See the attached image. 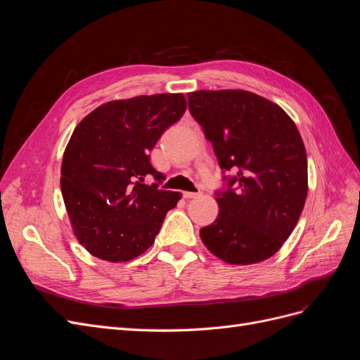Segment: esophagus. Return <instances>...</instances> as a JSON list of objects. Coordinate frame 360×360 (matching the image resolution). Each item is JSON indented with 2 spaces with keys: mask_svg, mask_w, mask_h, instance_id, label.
I'll return each mask as SVG.
<instances>
[{
  "mask_svg": "<svg viewBox=\"0 0 360 360\" xmlns=\"http://www.w3.org/2000/svg\"><path fill=\"white\" fill-rule=\"evenodd\" d=\"M200 195H201V192H184L183 197L186 198V200H192V198L200 197Z\"/></svg>",
  "mask_w": 360,
  "mask_h": 360,
  "instance_id": "esophagus-1",
  "label": "esophagus"
}]
</instances>
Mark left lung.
I'll list each match as a JSON object with an SVG mask.
<instances>
[{
	"label": "left lung",
	"instance_id": "left-lung-1",
	"mask_svg": "<svg viewBox=\"0 0 360 360\" xmlns=\"http://www.w3.org/2000/svg\"><path fill=\"white\" fill-rule=\"evenodd\" d=\"M189 111L228 177L219 214L201 228L205 248L228 264L275 255L297 225L308 195V159L290 115L245 90L188 93Z\"/></svg>",
	"mask_w": 360,
	"mask_h": 360
}]
</instances>
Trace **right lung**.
Masks as SVG:
<instances>
[{
	"mask_svg": "<svg viewBox=\"0 0 360 360\" xmlns=\"http://www.w3.org/2000/svg\"><path fill=\"white\" fill-rule=\"evenodd\" d=\"M184 111L181 93L136 96L101 105L75 127L60 184L73 233L93 257L124 263L153 245L181 193L159 189L148 153Z\"/></svg>",
	"mask_w": 360,
	"mask_h": 360,
	"instance_id": "obj_1",
	"label": "right lung"
}]
</instances>
